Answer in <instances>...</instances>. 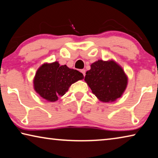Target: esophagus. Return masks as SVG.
<instances>
[{
    "mask_svg": "<svg viewBox=\"0 0 158 158\" xmlns=\"http://www.w3.org/2000/svg\"><path fill=\"white\" fill-rule=\"evenodd\" d=\"M81 72L82 73V74H84V76L85 75V69H81Z\"/></svg>",
    "mask_w": 158,
    "mask_h": 158,
    "instance_id": "obj_1",
    "label": "esophagus"
}]
</instances>
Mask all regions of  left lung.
Returning a JSON list of instances; mask_svg holds the SVG:
<instances>
[{
	"instance_id": "obj_1",
	"label": "left lung",
	"mask_w": 158,
	"mask_h": 158,
	"mask_svg": "<svg viewBox=\"0 0 158 158\" xmlns=\"http://www.w3.org/2000/svg\"><path fill=\"white\" fill-rule=\"evenodd\" d=\"M84 81L99 100L109 102L121 97L127 87V77L114 60H98L90 65Z\"/></svg>"
}]
</instances>
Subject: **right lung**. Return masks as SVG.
<instances>
[{"instance_id": "add662e5", "label": "right lung", "mask_w": 158, "mask_h": 158, "mask_svg": "<svg viewBox=\"0 0 158 158\" xmlns=\"http://www.w3.org/2000/svg\"><path fill=\"white\" fill-rule=\"evenodd\" d=\"M83 79L81 73L66 65H60L58 61L44 63L34 77V89L44 100L55 102L65 94L72 84Z\"/></svg>"}]
</instances>
